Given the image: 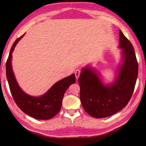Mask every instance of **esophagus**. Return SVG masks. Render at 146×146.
I'll use <instances>...</instances> for the list:
<instances>
[{
    "instance_id": "34e87169",
    "label": "esophagus",
    "mask_w": 146,
    "mask_h": 146,
    "mask_svg": "<svg viewBox=\"0 0 146 146\" xmlns=\"http://www.w3.org/2000/svg\"><path fill=\"white\" fill-rule=\"evenodd\" d=\"M80 69H77L76 71H75V75H76V77L77 79L78 78L79 76H80Z\"/></svg>"
}]
</instances>
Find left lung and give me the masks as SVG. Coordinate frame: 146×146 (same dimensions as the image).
<instances>
[{"label":"left lung","instance_id":"8db88e82","mask_svg":"<svg viewBox=\"0 0 146 146\" xmlns=\"http://www.w3.org/2000/svg\"><path fill=\"white\" fill-rule=\"evenodd\" d=\"M119 48H121L122 63L114 80L105 84L101 74L90 66L82 69L78 78L80 100L84 110L92 117H107L124 108L131 99L138 74V64L133 46L119 32Z\"/></svg>","mask_w":146,"mask_h":146}]
</instances>
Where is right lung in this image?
Masks as SVG:
<instances>
[{
	"mask_svg": "<svg viewBox=\"0 0 146 146\" xmlns=\"http://www.w3.org/2000/svg\"><path fill=\"white\" fill-rule=\"evenodd\" d=\"M25 34L17 38L11 48L6 63V76L12 96L18 107L24 113L36 119L47 120L60 111L66 90L76 82L72 74L56 82L44 94L39 97L30 96L23 91L17 83L12 68V54L15 48Z\"/></svg>",
	"mask_w": 146,
	"mask_h": 146,
	"instance_id": "obj_1",
	"label": "right lung"
}]
</instances>
